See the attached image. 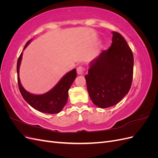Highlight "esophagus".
<instances>
[{"label":"esophagus","mask_w":158,"mask_h":158,"mask_svg":"<svg viewBox=\"0 0 158 158\" xmlns=\"http://www.w3.org/2000/svg\"><path fill=\"white\" fill-rule=\"evenodd\" d=\"M77 74L78 75H82L84 74V68L82 67V66H78V67L77 68Z\"/></svg>","instance_id":"obj_1"}]
</instances>
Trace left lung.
Listing matches in <instances>:
<instances>
[{
	"label": "left lung",
	"mask_w": 158,
	"mask_h": 158,
	"mask_svg": "<svg viewBox=\"0 0 158 158\" xmlns=\"http://www.w3.org/2000/svg\"><path fill=\"white\" fill-rule=\"evenodd\" d=\"M112 33L111 47L91 62L85 76L90 99L103 109L120 102L130 90L132 82V52L120 33Z\"/></svg>",
	"instance_id": "left-lung-1"
}]
</instances>
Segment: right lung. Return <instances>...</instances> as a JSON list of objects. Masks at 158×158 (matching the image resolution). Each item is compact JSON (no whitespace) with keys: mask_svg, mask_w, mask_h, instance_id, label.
<instances>
[{"mask_svg":"<svg viewBox=\"0 0 158 158\" xmlns=\"http://www.w3.org/2000/svg\"><path fill=\"white\" fill-rule=\"evenodd\" d=\"M31 40H29L26 44L24 50ZM23 52L20 54L17 62V74L18 84L20 92L25 101L33 108L40 112L55 114L62 111L67 103L69 96V89L76 77V70L74 69L66 73L55 86L48 92L41 95H35L30 92L23 88L19 77V69L22 59Z\"/></svg>","mask_w":158,"mask_h":158,"instance_id":"add662e5","label":"right lung"}]
</instances>
